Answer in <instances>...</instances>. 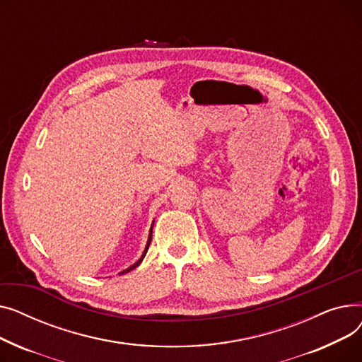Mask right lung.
Segmentation results:
<instances>
[{"label":"right lung","instance_id":"right-lung-1","mask_svg":"<svg viewBox=\"0 0 362 362\" xmlns=\"http://www.w3.org/2000/svg\"><path fill=\"white\" fill-rule=\"evenodd\" d=\"M152 227H154V221H152V224H151V229H149V235H148V240H146V246H145V250H144V254L141 255V258L135 262V264H132L130 267H127L126 270H123V272H120L119 274L120 276H123V274H126V273H129V272H132V270H135L138 265L142 262V259L145 258V255H146V251H148V248H149V243H151V239H152Z\"/></svg>","mask_w":362,"mask_h":362}]
</instances>
